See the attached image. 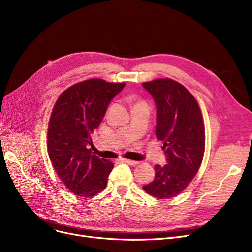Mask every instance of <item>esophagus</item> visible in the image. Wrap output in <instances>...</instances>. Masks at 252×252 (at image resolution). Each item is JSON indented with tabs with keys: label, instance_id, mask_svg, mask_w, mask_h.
I'll return each instance as SVG.
<instances>
[{
	"label": "esophagus",
	"instance_id": "esophagus-1",
	"mask_svg": "<svg viewBox=\"0 0 252 252\" xmlns=\"http://www.w3.org/2000/svg\"><path fill=\"white\" fill-rule=\"evenodd\" d=\"M123 161L124 162H126V163H127L128 165H131V166H136V165H138L139 164V162L138 161H135V160H130V159H123Z\"/></svg>",
	"mask_w": 252,
	"mask_h": 252
}]
</instances>
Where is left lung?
<instances>
[{"label":"left lung","mask_w":252,"mask_h":252,"mask_svg":"<svg viewBox=\"0 0 252 252\" xmlns=\"http://www.w3.org/2000/svg\"><path fill=\"white\" fill-rule=\"evenodd\" d=\"M142 85L155 101V135L163 141L167 156V164L155 165L154 180L143 190L158 199H169L186 189L200 168L205 150L203 117L194 96L174 79L157 78Z\"/></svg>","instance_id":"8db88e82"}]
</instances>
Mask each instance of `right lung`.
<instances>
[{
	"label": "right lung",
	"instance_id": "right-lung-1",
	"mask_svg": "<svg viewBox=\"0 0 252 252\" xmlns=\"http://www.w3.org/2000/svg\"><path fill=\"white\" fill-rule=\"evenodd\" d=\"M126 83L91 78L61 93L48 126L47 146L57 176L70 192L93 197L106 188L113 162L92 154V134Z\"/></svg>",
	"mask_w": 252,
	"mask_h": 252
}]
</instances>
